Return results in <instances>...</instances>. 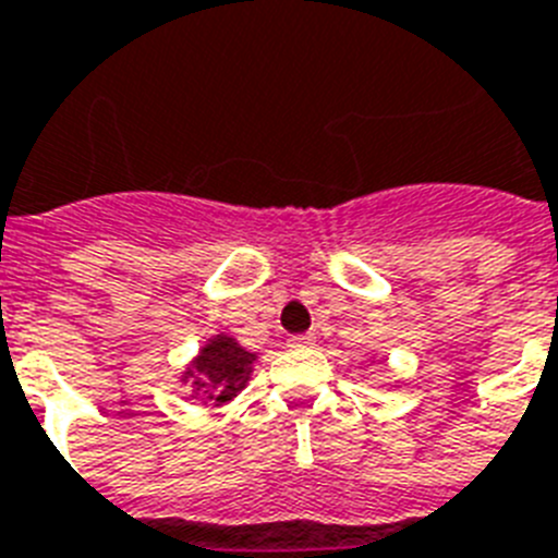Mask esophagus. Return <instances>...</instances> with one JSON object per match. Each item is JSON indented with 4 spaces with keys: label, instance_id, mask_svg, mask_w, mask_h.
<instances>
[{
    "label": "esophagus",
    "instance_id": "esophagus-1",
    "mask_svg": "<svg viewBox=\"0 0 558 558\" xmlns=\"http://www.w3.org/2000/svg\"><path fill=\"white\" fill-rule=\"evenodd\" d=\"M287 343L292 350H310V347H315V338L312 335H292Z\"/></svg>",
    "mask_w": 558,
    "mask_h": 558
}]
</instances>
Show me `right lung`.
I'll return each mask as SVG.
<instances>
[{"instance_id":"1","label":"right lung","mask_w":558,"mask_h":558,"mask_svg":"<svg viewBox=\"0 0 558 558\" xmlns=\"http://www.w3.org/2000/svg\"><path fill=\"white\" fill-rule=\"evenodd\" d=\"M255 352H246L232 335H215L183 373V381H192V396H201L203 404H229L252 378Z\"/></svg>"}]
</instances>
